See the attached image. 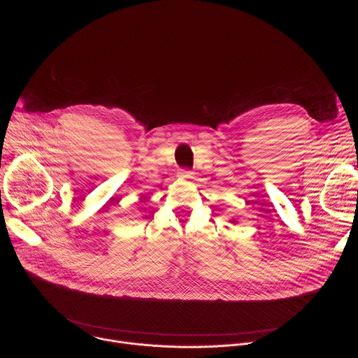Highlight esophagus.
<instances>
[{"mask_svg":"<svg viewBox=\"0 0 358 358\" xmlns=\"http://www.w3.org/2000/svg\"><path fill=\"white\" fill-rule=\"evenodd\" d=\"M178 174L182 177V178H192L194 173L191 170H180Z\"/></svg>","mask_w":358,"mask_h":358,"instance_id":"esophagus-1","label":"esophagus"}]
</instances>
